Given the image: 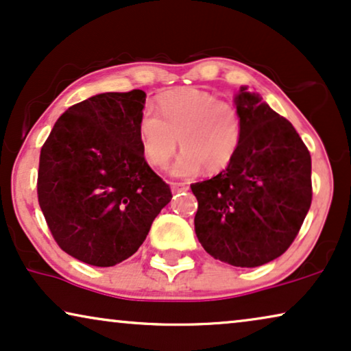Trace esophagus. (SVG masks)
<instances>
[{
	"mask_svg": "<svg viewBox=\"0 0 351 351\" xmlns=\"http://www.w3.org/2000/svg\"><path fill=\"white\" fill-rule=\"evenodd\" d=\"M171 190L172 193H179V191L189 190V185L184 184V182H171Z\"/></svg>",
	"mask_w": 351,
	"mask_h": 351,
	"instance_id": "34e87169",
	"label": "esophagus"
}]
</instances>
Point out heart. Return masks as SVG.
I'll return each mask as SVG.
<instances>
[{
  "instance_id": "obj_1",
  "label": "heart",
  "mask_w": 351,
  "mask_h": 351,
  "mask_svg": "<svg viewBox=\"0 0 351 351\" xmlns=\"http://www.w3.org/2000/svg\"><path fill=\"white\" fill-rule=\"evenodd\" d=\"M158 112L145 108L137 124L145 160L165 167L179 143L184 153L176 161V176H193L204 167L219 172L237 155L243 137V119L228 100L208 90L186 88L158 97Z\"/></svg>"
}]
</instances>
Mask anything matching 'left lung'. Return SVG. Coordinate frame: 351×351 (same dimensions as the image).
I'll return each instance as SVG.
<instances>
[{
    "mask_svg": "<svg viewBox=\"0 0 351 351\" xmlns=\"http://www.w3.org/2000/svg\"><path fill=\"white\" fill-rule=\"evenodd\" d=\"M243 137L233 161L191 184L195 233L204 251L233 267H258L294 241L311 204V156L294 126L241 86L234 99Z\"/></svg>",
    "mask_w": 351,
    "mask_h": 351,
    "instance_id": "left-lung-1",
    "label": "left lung"
}]
</instances>
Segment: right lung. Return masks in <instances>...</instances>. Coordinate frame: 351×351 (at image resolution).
Masks as SVG:
<instances>
[{
    "mask_svg": "<svg viewBox=\"0 0 351 351\" xmlns=\"http://www.w3.org/2000/svg\"><path fill=\"white\" fill-rule=\"evenodd\" d=\"M145 97L134 89L71 105L41 147L43 215L62 251L89 265L113 267L131 257L172 198L138 141Z\"/></svg>",
    "mask_w": 351,
    "mask_h": 351,
    "instance_id": "1",
    "label": "right lung"
}]
</instances>
